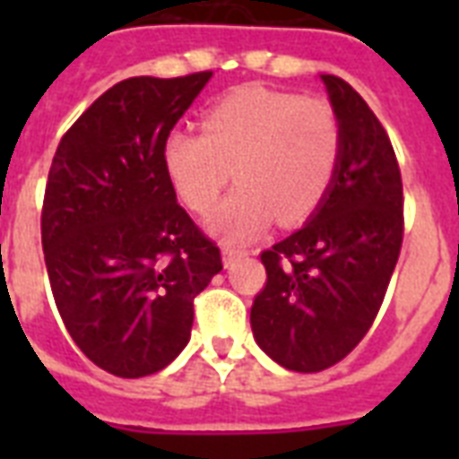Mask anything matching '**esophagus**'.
Wrapping results in <instances>:
<instances>
[{
	"instance_id": "34e87169",
	"label": "esophagus",
	"mask_w": 459,
	"mask_h": 459,
	"mask_svg": "<svg viewBox=\"0 0 459 459\" xmlns=\"http://www.w3.org/2000/svg\"><path fill=\"white\" fill-rule=\"evenodd\" d=\"M223 266L229 269V266H233L238 262V259L243 257L245 252L243 250H238V247H223Z\"/></svg>"
}]
</instances>
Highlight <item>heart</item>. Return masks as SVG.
Segmentation results:
<instances>
[{
	"mask_svg": "<svg viewBox=\"0 0 459 459\" xmlns=\"http://www.w3.org/2000/svg\"><path fill=\"white\" fill-rule=\"evenodd\" d=\"M341 159V121L324 100L240 88L202 114V133L173 128L161 166L186 207L207 212L229 183L238 187L207 219L229 243L259 236L279 216L298 223L319 207Z\"/></svg>",
	"mask_w": 459,
	"mask_h": 459,
	"instance_id": "1",
	"label": "heart"
}]
</instances>
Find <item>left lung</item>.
Masks as SVG:
<instances>
[{
    "label": "left lung",
    "instance_id": "1",
    "mask_svg": "<svg viewBox=\"0 0 459 459\" xmlns=\"http://www.w3.org/2000/svg\"><path fill=\"white\" fill-rule=\"evenodd\" d=\"M341 121V159L309 221L262 252L255 341L312 374L350 355L377 319L403 245V178L388 133L352 85L321 75Z\"/></svg>",
    "mask_w": 459,
    "mask_h": 459
}]
</instances>
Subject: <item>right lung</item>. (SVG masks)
Here are the masks:
<instances>
[{"label":"right lung","mask_w":459,"mask_h":459,"mask_svg":"<svg viewBox=\"0 0 459 459\" xmlns=\"http://www.w3.org/2000/svg\"><path fill=\"white\" fill-rule=\"evenodd\" d=\"M209 78L117 82L52 159L42 250L54 302L82 355L114 377L171 364L190 341L195 298L223 269L161 166V140Z\"/></svg>","instance_id":"add662e5"}]
</instances>
